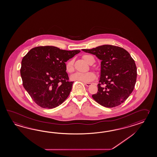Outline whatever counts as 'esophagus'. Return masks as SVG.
Segmentation results:
<instances>
[{"mask_svg": "<svg viewBox=\"0 0 157 157\" xmlns=\"http://www.w3.org/2000/svg\"><path fill=\"white\" fill-rule=\"evenodd\" d=\"M84 85H86L87 87H89L90 86H91V83H84Z\"/></svg>", "mask_w": 157, "mask_h": 157, "instance_id": "esophagus-1", "label": "esophagus"}]
</instances>
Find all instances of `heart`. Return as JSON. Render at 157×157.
<instances>
[{
	"label": "heart",
	"mask_w": 157,
	"mask_h": 157,
	"mask_svg": "<svg viewBox=\"0 0 157 157\" xmlns=\"http://www.w3.org/2000/svg\"><path fill=\"white\" fill-rule=\"evenodd\" d=\"M82 58L87 63L91 65L94 62V58L90 55H84ZM65 69L66 72L71 73L74 71V60L70 59L66 63ZM95 74L92 71H89L85 73H76L72 75L70 78L72 80H77L83 83L90 82L95 78Z\"/></svg>",
	"instance_id": "obj_1"
}]
</instances>
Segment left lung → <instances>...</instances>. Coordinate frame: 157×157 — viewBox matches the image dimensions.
Masks as SVG:
<instances>
[{
	"instance_id": "obj_1",
	"label": "left lung",
	"mask_w": 157,
	"mask_h": 157,
	"mask_svg": "<svg viewBox=\"0 0 157 157\" xmlns=\"http://www.w3.org/2000/svg\"><path fill=\"white\" fill-rule=\"evenodd\" d=\"M82 50L95 55L101 61L98 91L92 98L108 108L124 103L133 91L137 79L136 65L130 54L122 48L111 45Z\"/></svg>"
}]
</instances>
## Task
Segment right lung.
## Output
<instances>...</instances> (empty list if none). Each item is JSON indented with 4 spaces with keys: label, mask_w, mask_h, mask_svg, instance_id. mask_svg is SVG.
<instances>
[{
    "label": "right lung",
    "mask_w": 157,
    "mask_h": 157,
    "mask_svg": "<svg viewBox=\"0 0 157 157\" xmlns=\"http://www.w3.org/2000/svg\"><path fill=\"white\" fill-rule=\"evenodd\" d=\"M80 52L38 46L23 57L20 69L23 86L38 105L51 109L67 99L73 82L69 80L65 62Z\"/></svg>",
    "instance_id": "right-lung-1"
}]
</instances>
